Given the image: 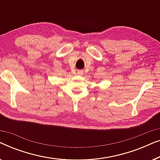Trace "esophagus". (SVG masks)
<instances>
[{"mask_svg": "<svg viewBox=\"0 0 160 160\" xmlns=\"http://www.w3.org/2000/svg\"><path fill=\"white\" fill-rule=\"evenodd\" d=\"M78 75H80V76H82L83 75V73H84V71H82V70H80V71H78V73H77Z\"/></svg>", "mask_w": 160, "mask_h": 160, "instance_id": "1", "label": "esophagus"}]
</instances>
